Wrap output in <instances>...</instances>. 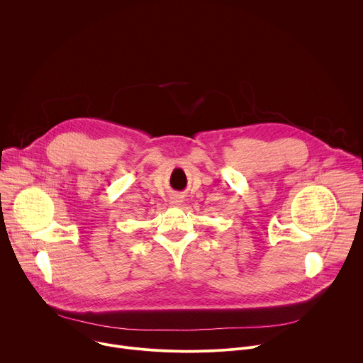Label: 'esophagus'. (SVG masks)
I'll return each mask as SVG.
<instances>
[{
  "mask_svg": "<svg viewBox=\"0 0 363 363\" xmlns=\"http://www.w3.org/2000/svg\"><path fill=\"white\" fill-rule=\"evenodd\" d=\"M174 205H179L181 202H182V199H181V196H178V195H175L174 198H172V201H171Z\"/></svg>",
  "mask_w": 363,
  "mask_h": 363,
  "instance_id": "1",
  "label": "esophagus"
}]
</instances>
